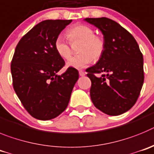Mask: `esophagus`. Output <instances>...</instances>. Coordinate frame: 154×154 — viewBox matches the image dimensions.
<instances>
[{
	"label": "esophagus",
	"mask_w": 154,
	"mask_h": 154,
	"mask_svg": "<svg viewBox=\"0 0 154 154\" xmlns=\"http://www.w3.org/2000/svg\"><path fill=\"white\" fill-rule=\"evenodd\" d=\"M79 74H80V76L83 77V76L85 75L86 73L84 71H83V70H80V71H79Z\"/></svg>",
	"instance_id": "1"
}]
</instances>
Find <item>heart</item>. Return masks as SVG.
Wrapping results in <instances>:
<instances>
[{
    "label": "heart",
    "instance_id": "1",
    "mask_svg": "<svg viewBox=\"0 0 154 154\" xmlns=\"http://www.w3.org/2000/svg\"><path fill=\"white\" fill-rule=\"evenodd\" d=\"M67 37L71 44L80 42L78 48L80 54L72 57L67 66L76 69H82L89 65L93 60L97 61L103 56L106 48L103 37L95 34V30L85 24H77L67 30ZM62 35L57 37L54 41V49L57 54L64 60H69L72 56L70 44Z\"/></svg>",
    "mask_w": 154,
    "mask_h": 154
}]
</instances>
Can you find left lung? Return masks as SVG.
<instances>
[{
	"instance_id": "obj_1",
	"label": "left lung",
	"mask_w": 154,
	"mask_h": 154,
	"mask_svg": "<svg viewBox=\"0 0 154 154\" xmlns=\"http://www.w3.org/2000/svg\"><path fill=\"white\" fill-rule=\"evenodd\" d=\"M85 20L98 27L106 41L103 56L86 70L91 80V100L106 114H122L135 104L144 80L143 58L139 45L131 33L111 19Z\"/></svg>"
}]
</instances>
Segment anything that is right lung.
Masks as SVG:
<instances>
[{"label": "right lung", "mask_w": 154, "mask_h": 154, "mask_svg": "<svg viewBox=\"0 0 154 154\" xmlns=\"http://www.w3.org/2000/svg\"><path fill=\"white\" fill-rule=\"evenodd\" d=\"M72 20H46L20 40L11 64L13 87L23 107L33 117L48 120L60 115L68 105L78 80L77 69L65 65L54 49V41Z\"/></svg>", "instance_id": "add662e5"}]
</instances>
